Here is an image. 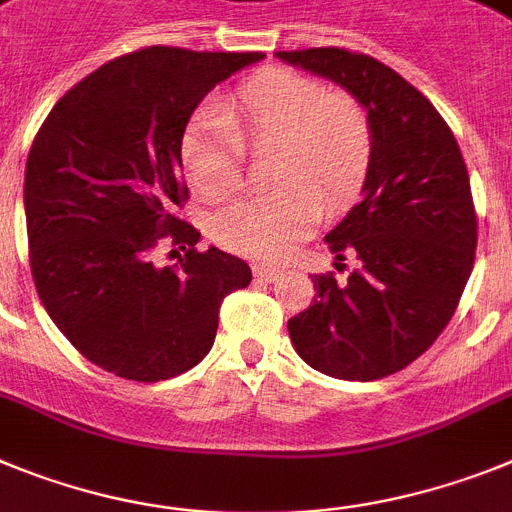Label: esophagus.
Wrapping results in <instances>:
<instances>
[{
	"label": "esophagus",
	"instance_id": "esophagus-1",
	"mask_svg": "<svg viewBox=\"0 0 512 512\" xmlns=\"http://www.w3.org/2000/svg\"><path fill=\"white\" fill-rule=\"evenodd\" d=\"M252 273H255L257 281H275V278H278L283 270L273 268V265H255V268H252Z\"/></svg>",
	"mask_w": 512,
	"mask_h": 512
}]
</instances>
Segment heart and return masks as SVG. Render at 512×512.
<instances>
[{
	"mask_svg": "<svg viewBox=\"0 0 512 512\" xmlns=\"http://www.w3.org/2000/svg\"><path fill=\"white\" fill-rule=\"evenodd\" d=\"M244 146L270 154L278 190L213 213L224 250L281 260L319 224L361 195L373 162L371 115L361 102L309 74L265 69L234 92L226 110H206L182 133L180 159L198 193L219 201L244 185Z\"/></svg>",
	"mask_w": 512,
	"mask_h": 512,
	"instance_id": "b5f03b06",
	"label": "heart"
}]
</instances>
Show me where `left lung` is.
Here are the masks:
<instances>
[{
	"instance_id": "1",
	"label": "left lung",
	"mask_w": 512,
	"mask_h": 512,
	"mask_svg": "<svg viewBox=\"0 0 512 512\" xmlns=\"http://www.w3.org/2000/svg\"><path fill=\"white\" fill-rule=\"evenodd\" d=\"M342 84L371 115L373 162L363 201L324 237L348 281L314 275V301L288 319L296 353L345 381L402 371L438 340L474 268L477 211L469 172L433 102L397 71L348 48L278 51Z\"/></svg>"
}]
</instances>
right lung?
Segmentation results:
<instances>
[{"label":"right lung","instance_id":"obj_1","mask_svg":"<svg viewBox=\"0 0 512 512\" xmlns=\"http://www.w3.org/2000/svg\"><path fill=\"white\" fill-rule=\"evenodd\" d=\"M265 53L149 46L102 64L61 97L25 164V221L35 291L61 335L102 371L172 379L201 363L221 301L250 265L208 247L177 216L188 201L180 141L198 102ZM164 238L185 249L157 269Z\"/></svg>","mask_w":512,"mask_h":512}]
</instances>
